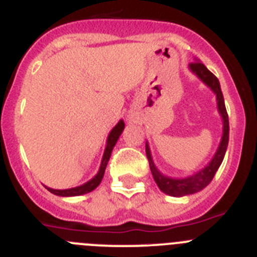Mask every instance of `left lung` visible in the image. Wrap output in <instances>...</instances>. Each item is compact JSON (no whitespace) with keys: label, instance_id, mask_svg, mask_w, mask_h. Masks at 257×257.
<instances>
[{"label":"left lung","instance_id":"obj_1","mask_svg":"<svg viewBox=\"0 0 257 257\" xmlns=\"http://www.w3.org/2000/svg\"><path fill=\"white\" fill-rule=\"evenodd\" d=\"M189 70L193 74H196L202 82L205 83L207 87H210L213 94L216 95L217 110H219L222 119V136L221 140H220L219 148H217L216 153L213 154L212 160L203 169L197 171L196 174L190 175L188 178H170V176L163 175L160 170L157 169L156 165H154L153 158H152L151 148H149V144L147 142V144H145V152H147L149 167H151L154 181H156L158 188L163 193H166V194H169L171 197L189 196V194H194V193L199 192V190L205 189L208 184L211 183V180H212L215 174H216L217 169L221 165L229 143V118L225 109V103H224V96H222L221 88H220L219 79L213 76L198 59H196L194 63H190Z\"/></svg>","mask_w":257,"mask_h":257}]
</instances>
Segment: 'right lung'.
<instances>
[{"instance_id": "1", "label": "right lung", "mask_w": 257, "mask_h": 257, "mask_svg": "<svg viewBox=\"0 0 257 257\" xmlns=\"http://www.w3.org/2000/svg\"><path fill=\"white\" fill-rule=\"evenodd\" d=\"M123 128H124V122L121 119V121L118 122V123L113 127L112 131L109 133L108 139H106L105 151H104L103 158H101L100 167H99V171H97V174L95 175L91 180H88L87 183L82 184V185H79V187L70 188V189H52V188H49V187H46V189L49 190V192H51L52 194L60 196V197L81 196V194H86V193H90L94 189H96V188L99 187V184L101 183V180H103L104 172H105L106 165H108V161L109 158H110V154H112L113 148H114L117 140L119 139V136H121Z\"/></svg>"}]
</instances>
